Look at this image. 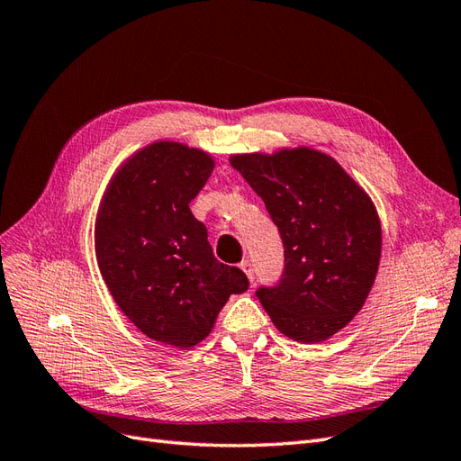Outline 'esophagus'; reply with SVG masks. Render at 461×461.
Returning <instances> with one entry per match:
<instances>
[{"label":"esophagus","mask_w":461,"mask_h":461,"mask_svg":"<svg viewBox=\"0 0 461 461\" xmlns=\"http://www.w3.org/2000/svg\"><path fill=\"white\" fill-rule=\"evenodd\" d=\"M240 269L244 271V275L248 276V281L249 283H254V278H256V271H254V265H252V261H242L240 263Z\"/></svg>","instance_id":"1"}]
</instances>
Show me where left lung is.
<instances>
[{"instance_id":"obj_1","label":"left lung","mask_w":461,"mask_h":461,"mask_svg":"<svg viewBox=\"0 0 461 461\" xmlns=\"http://www.w3.org/2000/svg\"><path fill=\"white\" fill-rule=\"evenodd\" d=\"M230 165L261 196L285 246L283 278L256 296L285 337L330 339L364 308L379 269L381 221L367 192L305 146L239 153Z\"/></svg>"}]
</instances>
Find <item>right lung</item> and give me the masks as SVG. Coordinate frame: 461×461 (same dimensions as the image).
I'll list each match as a JSON object with an SVG mask.
<instances>
[{
  "mask_svg": "<svg viewBox=\"0 0 461 461\" xmlns=\"http://www.w3.org/2000/svg\"><path fill=\"white\" fill-rule=\"evenodd\" d=\"M213 158L159 140L124 161L95 217V258L121 312L148 339L192 348L212 332L248 276L215 259L190 202L207 183Z\"/></svg>",
  "mask_w": 461,
  "mask_h": 461,
  "instance_id": "1",
  "label": "right lung"
}]
</instances>
